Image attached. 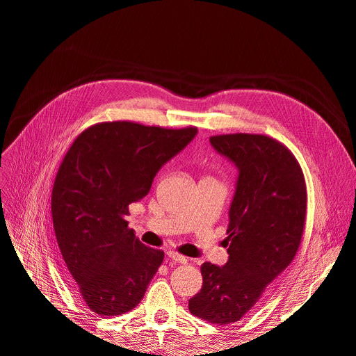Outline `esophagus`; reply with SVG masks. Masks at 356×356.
Instances as JSON below:
<instances>
[{
	"label": "esophagus",
	"mask_w": 356,
	"mask_h": 356,
	"mask_svg": "<svg viewBox=\"0 0 356 356\" xmlns=\"http://www.w3.org/2000/svg\"><path fill=\"white\" fill-rule=\"evenodd\" d=\"M166 255H168V258H170V260L175 261V263H179V264H186L187 263V258L184 255L175 252V251H168Z\"/></svg>",
	"instance_id": "esophagus-1"
}]
</instances>
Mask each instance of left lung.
I'll return each instance as SVG.
<instances>
[{"label": "left lung", "instance_id": "obj_1", "mask_svg": "<svg viewBox=\"0 0 356 356\" xmlns=\"http://www.w3.org/2000/svg\"><path fill=\"white\" fill-rule=\"evenodd\" d=\"M209 141L239 169L225 239L229 261L202 264V289L188 300V310L222 325L242 319L293 263L305 230L307 191L296 156L277 139L229 134Z\"/></svg>", "mask_w": 356, "mask_h": 356}]
</instances>
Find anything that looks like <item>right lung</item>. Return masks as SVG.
<instances>
[{"label":"right lung","instance_id":"right-lung-1","mask_svg":"<svg viewBox=\"0 0 356 356\" xmlns=\"http://www.w3.org/2000/svg\"><path fill=\"white\" fill-rule=\"evenodd\" d=\"M196 134L193 126L102 122L63 157L51 190L53 227L72 286L99 316L132 310L163 263L165 252L139 242L126 215Z\"/></svg>","mask_w":356,"mask_h":356}]
</instances>
